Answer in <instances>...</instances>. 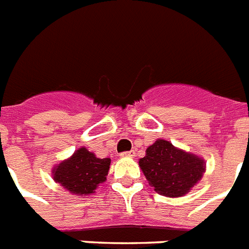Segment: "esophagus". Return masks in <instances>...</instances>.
<instances>
[{
	"instance_id": "1",
	"label": "esophagus",
	"mask_w": 249,
	"mask_h": 249,
	"mask_svg": "<svg viewBox=\"0 0 249 249\" xmlns=\"http://www.w3.org/2000/svg\"><path fill=\"white\" fill-rule=\"evenodd\" d=\"M135 150H129V151H123V153L120 154V157L122 158H133L135 157Z\"/></svg>"
}]
</instances>
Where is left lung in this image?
<instances>
[{"mask_svg":"<svg viewBox=\"0 0 249 249\" xmlns=\"http://www.w3.org/2000/svg\"><path fill=\"white\" fill-rule=\"evenodd\" d=\"M139 164L158 194L168 197H180L190 192L205 172L201 158L177 149L165 140H158L147 147L146 155Z\"/></svg>","mask_w":249,"mask_h":249,"instance_id":"obj_1","label":"left lung"}]
</instances>
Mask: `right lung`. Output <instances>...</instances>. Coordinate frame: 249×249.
Masks as SVG:
<instances>
[{"instance_id":"obj_1","label":"right lung","mask_w":249,"mask_h":249,"mask_svg":"<svg viewBox=\"0 0 249 249\" xmlns=\"http://www.w3.org/2000/svg\"><path fill=\"white\" fill-rule=\"evenodd\" d=\"M110 159H99L85 147H80L70 159L53 169V178L71 194L85 196L107 179Z\"/></svg>"}]
</instances>
